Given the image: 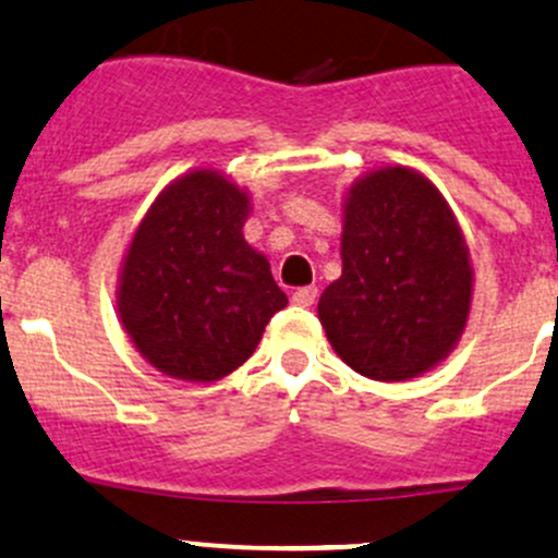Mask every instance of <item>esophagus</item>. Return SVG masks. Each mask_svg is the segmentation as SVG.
I'll return each instance as SVG.
<instances>
[{
    "label": "esophagus",
    "mask_w": 558,
    "mask_h": 558,
    "mask_svg": "<svg viewBox=\"0 0 558 558\" xmlns=\"http://www.w3.org/2000/svg\"><path fill=\"white\" fill-rule=\"evenodd\" d=\"M317 295H319V290L314 284H308V287H301V290H295L292 292V303H295V306H314V303H317Z\"/></svg>",
    "instance_id": "1"
}]
</instances>
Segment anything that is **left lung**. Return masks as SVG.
<instances>
[{
	"label": "left lung",
	"mask_w": 558,
	"mask_h": 558,
	"mask_svg": "<svg viewBox=\"0 0 558 558\" xmlns=\"http://www.w3.org/2000/svg\"><path fill=\"white\" fill-rule=\"evenodd\" d=\"M341 260L317 312L343 363L376 381H405L449 357L470 314L473 268L427 177L389 166L354 182Z\"/></svg>",
	"instance_id": "8db88e82"
}]
</instances>
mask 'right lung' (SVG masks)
Here are the masks:
<instances>
[{"mask_svg": "<svg viewBox=\"0 0 558 558\" xmlns=\"http://www.w3.org/2000/svg\"><path fill=\"white\" fill-rule=\"evenodd\" d=\"M250 195L198 169L155 198L125 252L118 312L136 352L182 381L244 365L287 295L244 241Z\"/></svg>", "mask_w": 558, "mask_h": 558, "instance_id": "add662e5", "label": "right lung"}]
</instances>
